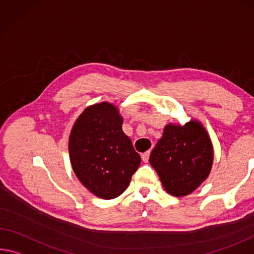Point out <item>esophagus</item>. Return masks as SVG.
<instances>
[{
    "mask_svg": "<svg viewBox=\"0 0 254 254\" xmlns=\"http://www.w3.org/2000/svg\"><path fill=\"white\" fill-rule=\"evenodd\" d=\"M149 155H150V151H146V152H143V154L141 155V158H142V160L144 163H148V160H149Z\"/></svg>",
    "mask_w": 254,
    "mask_h": 254,
    "instance_id": "34e87169",
    "label": "esophagus"
}]
</instances>
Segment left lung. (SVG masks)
<instances>
[{
	"label": "left lung",
	"instance_id": "obj_1",
	"mask_svg": "<svg viewBox=\"0 0 254 254\" xmlns=\"http://www.w3.org/2000/svg\"><path fill=\"white\" fill-rule=\"evenodd\" d=\"M149 162L170 194H190L210 174L214 162L210 136L196 120L184 126L167 124Z\"/></svg>",
	"mask_w": 254,
	"mask_h": 254
}]
</instances>
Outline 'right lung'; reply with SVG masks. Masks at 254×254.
Masks as SVG:
<instances>
[{"instance_id": "right-lung-1", "label": "right lung", "mask_w": 254, "mask_h": 254, "mask_svg": "<svg viewBox=\"0 0 254 254\" xmlns=\"http://www.w3.org/2000/svg\"><path fill=\"white\" fill-rule=\"evenodd\" d=\"M122 124L119 108L103 102L88 106L72 127V168L83 187L98 198L108 200L122 194L141 163Z\"/></svg>"}]
</instances>
